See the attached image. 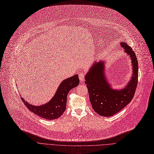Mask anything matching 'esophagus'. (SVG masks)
<instances>
[{"mask_svg":"<svg viewBox=\"0 0 154 154\" xmlns=\"http://www.w3.org/2000/svg\"><path fill=\"white\" fill-rule=\"evenodd\" d=\"M79 77L80 82H83L84 80V79H85V75L84 74H79Z\"/></svg>","mask_w":154,"mask_h":154,"instance_id":"obj_1","label":"esophagus"}]
</instances>
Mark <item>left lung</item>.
Here are the masks:
<instances>
[{"label": "left lung", "mask_w": 154, "mask_h": 154, "mask_svg": "<svg viewBox=\"0 0 154 154\" xmlns=\"http://www.w3.org/2000/svg\"><path fill=\"white\" fill-rule=\"evenodd\" d=\"M120 45L131 58L132 75L122 89H114L105 74V60L95 61L85 77L93 109L101 116L111 117L124 109L132 100L138 80V61L132 48L125 42Z\"/></svg>", "instance_id": "1"}]
</instances>
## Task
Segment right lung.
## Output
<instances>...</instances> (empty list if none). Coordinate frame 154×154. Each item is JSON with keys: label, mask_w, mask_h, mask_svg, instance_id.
Returning <instances> with one entry per match:
<instances>
[{"label": "right lung", "mask_w": 154, "mask_h": 154, "mask_svg": "<svg viewBox=\"0 0 154 154\" xmlns=\"http://www.w3.org/2000/svg\"><path fill=\"white\" fill-rule=\"evenodd\" d=\"M79 84L77 74L65 79L60 83L53 97L49 102L41 106H33L21 99L27 109L38 117L47 120H54L59 118L66 109L67 97L69 91Z\"/></svg>", "instance_id": "1"}]
</instances>
